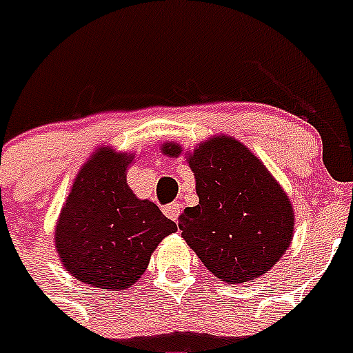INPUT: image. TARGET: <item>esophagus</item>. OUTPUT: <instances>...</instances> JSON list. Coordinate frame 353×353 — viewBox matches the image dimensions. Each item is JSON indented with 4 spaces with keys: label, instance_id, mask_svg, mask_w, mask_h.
Here are the masks:
<instances>
[{
    "label": "esophagus",
    "instance_id": "1",
    "mask_svg": "<svg viewBox=\"0 0 353 353\" xmlns=\"http://www.w3.org/2000/svg\"><path fill=\"white\" fill-rule=\"evenodd\" d=\"M163 212H165L170 220L176 221L177 218H179V214H181V203H179V201H172L170 205H166L165 209H163Z\"/></svg>",
    "mask_w": 353,
    "mask_h": 353
}]
</instances>
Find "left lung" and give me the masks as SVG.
Returning a JSON list of instances; mask_svg holds the SVG:
<instances>
[{
  "label": "left lung",
  "mask_w": 353,
  "mask_h": 353,
  "mask_svg": "<svg viewBox=\"0 0 353 353\" xmlns=\"http://www.w3.org/2000/svg\"><path fill=\"white\" fill-rule=\"evenodd\" d=\"M168 157L185 150L161 144ZM199 203L179 216L183 240L210 273L229 284L262 276L290 249L295 210L268 166L231 135H212L185 154Z\"/></svg>",
  "instance_id": "left-lung-1"
}]
</instances>
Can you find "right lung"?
Listing matches in <instances>:
<instances>
[{
    "mask_svg": "<svg viewBox=\"0 0 353 353\" xmlns=\"http://www.w3.org/2000/svg\"><path fill=\"white\" fill-rule=\"evenodd\" d=\"M133 161V152L99 146L80 166L54 227L63 269L102 291L132 288L161 240L177 231L154 201L128 187Z\"/></svg>",
    "mask_w": 353,
    "mask_h": 353,
    "instance_id": "add662e5",
    "label": "right lung"
}]
</instances>
